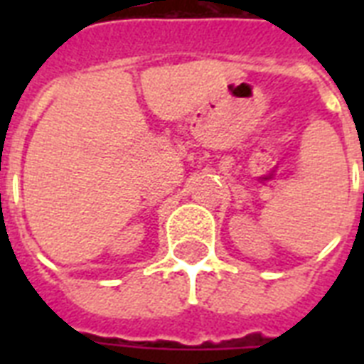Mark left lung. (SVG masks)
I'll use <instances>...</instances> for the list:
<instances>
[{
  "mask_svg": "<svg viewBox=\"0 0 364 364\" xmlns=\"http://www.w3.org/2000/svg\"><path fill=\"white\" fill-rule=\"evenodd\" d=\"M363 196H364V194H363Z\"/></svg>",
  "mask_w": 364,
  "mask_h": 364,
  "instance_id": "8db88e82",
  "label": "left lung"
}]
</instances>
